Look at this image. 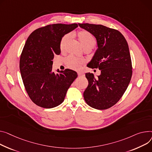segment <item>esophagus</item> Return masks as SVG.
<instances>
[{
	"label": "esophagus",
	"mask_w": 152,
	"mask_h": 152,
	"mask_svg": "<svg viewBox=\"0 0 152 152\" xmlns=\"http://www.w3.org/2000/svg\"><path fill=\"white\" fill-rule=\"evenodd\" d=\"M84 76V75L82 73H78V77H83Z\"/></svg>",
	"instance_id": "1"
}]
</instances>
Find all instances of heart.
<instances>
[{"label":"heart","instance_id":"1","mask_svg":"<svg viewBox=\"0 0 152 152\" xmlns=\"http://www.w3.org/2000/svg\"><path fill=\"white\" fill-rule=\"evenodd\" d=\"M77 37L81 43L84 48L92 47L93 48L96 45V39L93 35L86 30H81L77 33ZM70 38V35H65L61 39L60 43V48L61 50H64ZM65 64L70 69L74 70H79L82 67L84 61L82 60L77 58L73 56H69L65 60Z\"/></svg>","mask_w":152,"mask_h":152}]
</instances>
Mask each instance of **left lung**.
Wrapping results in <instances>:
<instances>
[{
	"mask_svg": "<svg viewBox=\"0 0 152 152\" xmlns=\"http://www.w3.org/2000/svg\"><path fill=\"white\" fill-rule=\"evenodd\" d=\"M96 38L98 49L87 66L98 68L95 77L86 73L88 85L84 92L87 104L103 110L115 104L126 91L132 76V64L127 42L117 30L103 25L78 24Z\"/></svg>",
	"mask_w": 152,
	"mask_h": 152,
	"instance_id": "obj_1",
	"label": "left lung"
}]
</instances>
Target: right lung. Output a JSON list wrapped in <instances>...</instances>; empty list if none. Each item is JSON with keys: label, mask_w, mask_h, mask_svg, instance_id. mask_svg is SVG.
Listing matches in <instances>:
<instances>
[{"label": "right lung", "mask_w": 152, "mask_h": 152, "mask_svg": "<svg viewBox=\"0 0 152 152\" xmlns=\"http://www.w3.org/2000/svg\"><path fill=\"white\" fill-rule=\"evenodd\" d=\"M77 27V24L48 25L34 30L27 39L20 57V72L28 96L39 107L60 105L77 77L69 69L52 72L53 60L60 54L62 37Z\"/></svg>", "instance_id": "add662e5"}]
</instances>
